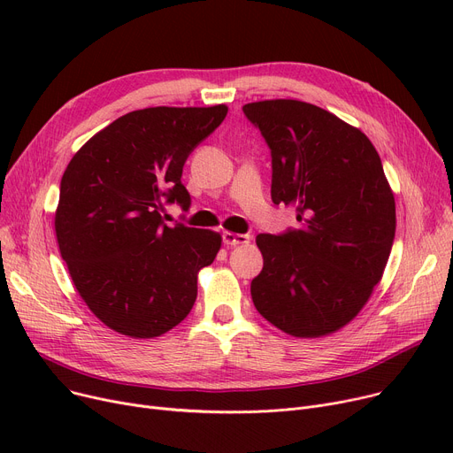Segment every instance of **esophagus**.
<instances>
[{
  "label": "esophagus",
  "mask_w": 453,
  "mask_h": 453,
  "mask_svg": "<svg viewBox=\"0 0 453 453\" xmlns=\"http://www.w3.org/2000/svg\"><path fill=\"white\" fill-rule=\"evenodd\" d=\"M224 244L227 248H236V246H246L250 242V236L242 233H233V231H224L222 234Z\"/></svg>",
  "instance_id": "34e87169"
}]
</instances>
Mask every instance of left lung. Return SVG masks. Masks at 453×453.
I'll return each mask as SVG.
<instances>
[{
  "label": "left lung",
  "mask_w": 453,
  "mask_h": 453,
  "mask_svg": "<svg viewBox=\"0 0 453 453\" xmlns=\"http://www.w3.org/2000/svg\"><path fill=\"white\" fill-rule=\"evenodd\" d=\"M272 150V200L296 207L299 229L258 234L265 266L253 304L294 338L334 334L382 280L396 211L369 137L334 113L296 99L244 104Z\"/></svg>",
  "instance_id": "1"
}]
</instances>
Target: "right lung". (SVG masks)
Instances as JSON below:
<instances>
[{
	"instance_id": "1",
	"label": "right lung",
	"mask_w": 453,
	"mask_h": 453,
	"mask_svg": "<svg viewBox=\"0 0 453 453\" xmlns=\"http://www.w3.org/2000/svg\"><path fill=\"white\" fill-rule=\"evenodd\" d=\"M226 115V104L135 110L88 139L65 166L58 250L82 301L119 334L157 338L196 301L198 272L222 236L166 226L159 211L165 198L188 207L185 159Z\"/></svg>"
}]
</instances>
